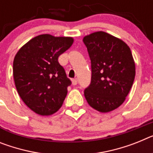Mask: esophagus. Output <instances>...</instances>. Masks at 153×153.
I'll use <instances>...</instances> for the list:
<instances>
[{"instance_id": "obj_1", "label": "esophagus", "mask_w": 153, "mask_h": 153, "mask_svg": "<svg viewBox=\"0 0 153 153\" xmlns=\"http://www.w3.org/2000/svg\"><path fill=\"white\" fill-rule=\"evenodd\" d=\"M72 84H73V85H76V84H77V79H72Z\"/></svg>"}]
</instances>
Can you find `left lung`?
I'll return each instance as SVG.
<instances>
[{
  "mask_svg": "<svg viewBox=\"0 0 153 153\" xmlns=\"http://www.w3.org/2000/svg\"><path fill=\"white\" fill-rule=\"evenodd\" d=\"M83 41L91 60V83L84 91L87 103L101 113L123 104L135 76V63L128 45L107 32H96Z\"/></svg>",
  "mask_w": 153,
  "mask_h": 153,
  "instance_id": "left-lung-1",
  "label": "left lung"
}]
</instances>
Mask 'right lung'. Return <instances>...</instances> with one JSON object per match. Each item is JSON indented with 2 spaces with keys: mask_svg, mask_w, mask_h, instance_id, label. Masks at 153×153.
<instances>
[{
  "mask_svg": "<svg viewBox=\"0 0 153 153\" xmlns=\"http://www.w3.org/2000/svg\"><path fill=\"white\" fill-rule=\"evenodd\" d=\"M74 42L73 37L39 35L21 47L14 56L17 91L23 102L39 115L53 114L62 107L71 81L58 58Z\"/></svg>",
  "mask_w": 153,
  "mask_h": 153,
  "instance_id": "add662e5",
  "label": "right lung"
}]
</instances>
